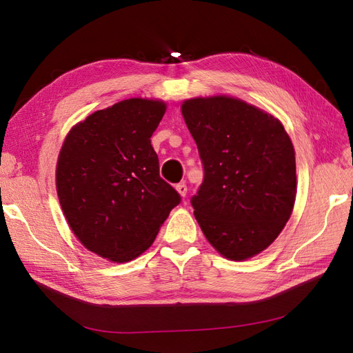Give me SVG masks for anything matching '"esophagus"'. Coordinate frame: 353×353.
<instances>
[{
  "mask_svg": "<svg viewBox=\"0 0 353 353\" xmlns=\"http://www.w3.org/2000/svg\"><path fill=\"white\" fill-rule=\"evenodd\" d=\"M176 191H178V193L181 194V196H183V197H185L187 196V185L184 184V183H179V184H176Z\"/></svg>",
  "mask_w": 353,
  "mask_h": 353,
  "instance_id": "34e87169",
  "label": "esophagus"
}]
</instances>
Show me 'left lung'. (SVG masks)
Returning <instances> with one entry per match:
<instances>
[{
  "mask_svg": "<svg viewBox=\"0 0 353 353\" xmlns=\"http://www.w3.org/2000/svg\"><path fill=\"white\" fill-rule=\"evenodd\" d=\"M181 110L205 170L191 197L199 225L225 258H252L279 237L292 215L290 138L274 116L237 99H193Z\"/></svg>",
  "mask_w": 353,
  "mask_h": 353,
  "instance_id": "obj_1",
  "label": "left lung"
}]
</instances>
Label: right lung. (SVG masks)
<instances>
[{"instance_id": "add662e5", "label": "right lung", "mask_w": 353, "mask_h": 353, "mask_svg": "<svg viewBox=\"0 0 353 353\" xmlns=\"http://www.w3.org/2000/svg\"><path fill=\"white\" fill-rule=\"evenodd\" d=\"M163 101L130 99L90 114L68 134L56 184L63 213L88 250L135 259L154 241L181 196L159 175L150 137Z\"/></svg>"}]
</instances>
